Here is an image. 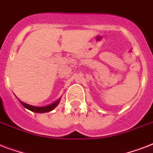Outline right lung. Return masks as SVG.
Masks as SVG:
<instances>
[{
  "mask_svg": "<svg viewBox=\"0 0 153 153\" xmlns=\"http://www.w3.org/2000/svg\"><path fill=\"white\" fill-rule=\"evenodd\" d=\"M20 102V103L24 105V106L26 108V109H29L31 111L35 112V113H39V114H41V113H47V112H50L51 110L55 109V107L57 106L59 103L60 102V98L58 101H56L55 102L52 103L51 105H46V106L43 107H37V106H33V105H28L27 103H25L24 102H21L20 100H19Z\"/></svg>",
  "mask_w": 153,
  "mask_h": 153,
  "instance_id": "right-lung-1",
  "label": "right lung"
}]
</instances>
